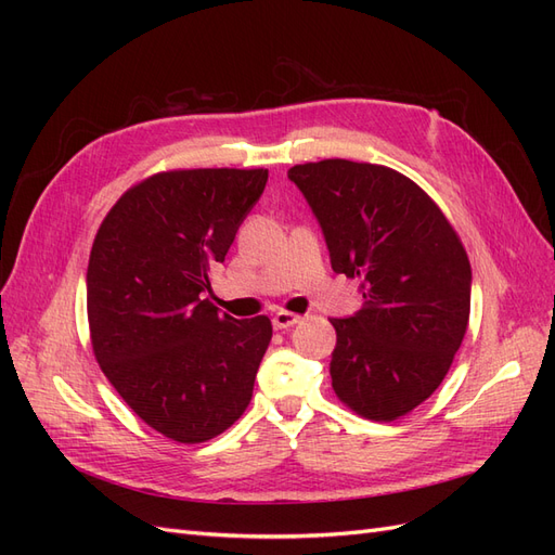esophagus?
Masks as SVG:
<instances>
[{
    "mask_svg": "<svg viewBox=\"0 0 555 555\" xmlns=\"http://www.w3.org/2000/svg\"><path fill=\"white\" fill-rule=\"evenodd\" d=\"M300 322V317L298 314H294V312H284V310H280V312H275L273 314V328H278V331H284V328H292L294 324H298Z\"/></svg>",
    "mask_w": 555,
    "mask_h": 555,
    "instance_id": "obj_1",
    "label": "esophagus"
}]
</instances>
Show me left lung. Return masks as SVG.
I'll return each mask as SVG.
<instances>
[{
    "mask_svg": "<svg viewBox=\"0 0 555 555\" xmlns=\"http://www.w3.org/2000/svg\"><path fill=\"white\" fill-rule=\"evenodd\" d=\"M287 176L324 231L333 271L361 280L363 308L331 319L333 391L373 422L405 416L442 384L467 331L473 271L459 233L389 166L324 159Z\"/></svg>",
    "mask_w": 555,
    "mask_h": 555,
    "instance_id": "1",
    "label": "left lung"
}]
</instances>
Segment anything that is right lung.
I'll return each instance as SVG.
<instances>
[{"instance_id":"1","label":"right lung","mask_w":555,"mask_h":555,"mask_svg":"<svg viewBox=\"0 0 555 555\" xmlns=\"http://www.w3.org/2000/svg\"><path fill=\"white\" fill-rule=\"evenodd\" d=\"M266 180L268 169L162 171L117 198L96 231L94 357L127 405L173 442L217 438L251 400L271 319H233L204 294Z\"/></svg>"}]
</instances>
